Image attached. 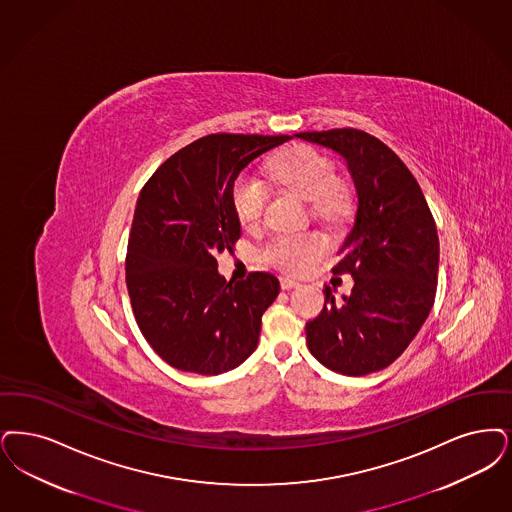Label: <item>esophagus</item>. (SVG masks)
I'll return each instance as SVG.
<instances>
[{
    "label": "esophagus",
    "instance_id": "esophagus-1",
    "mask_svg": "<svg viewBox=\"0 0 512 512\" xmlns=\"http://www.w3.org/2000/svg\"><path fill=\"white\" fill-rule=\"evenodd\" d=\"M280 286H282V289L289 291V289H293V287H299V282L293 280V278H289V276H284V278L280 280Z\"/></svg>",
    "mask_w": 512,
    "mask_h": 512
}]
</instances>
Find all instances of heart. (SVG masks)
<instances>
[{
  "label": "heart",
  "instance_id": "1",
  "mask_svg": "<svg viewBox=\"0 0 512 512\" xmlns=\"http://www.w3.org/2000/svg\"><path fill=\"white\" fill-rule=\"evenodd\" d=\"M274 179L286 184L301 198L314 202V209L329 221L341 219L347 213V194L335 183V167L326 156L312 148H297L278 156L270 164ZM266 184L244 173L232 190L234 209L244 225H255L266 202ZM328 253V242L318 234H280L272 238L263 257L268 263L289 272H305Z\"/></svg>",
  "mask_w": 512,
  "mask_h": 512
}]
</instances>
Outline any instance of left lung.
Returning a JSON list of instances; mask_svg holds the SVG:
<instances>
[{"mask_svg": "<svg viewBox=\"0 0 512 512\" xmlns=\"http://www.w3.org/2000/svg\"><path fill=\"white\" fill-rule=\"evenodd\" d=\"M335 152L358 196L354 225L333 274L350 272L354 287L307 322L308 350L326 368L366 375L390 366L413 341L434 305L440 244L421 186L406 164L360 129L297 133Z\"/></svg>", "mask_w": 512, "mask_h": 512, "instance_id": "left-lung-1", "label": "left lung"}]
</instances>
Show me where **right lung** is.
I'll list each match as a JSON object with an SVG mask.
<instances>
[{
	"mask_svg": "<svg viewBox=\"0 0 512 512\" xmlns=\"http://www.w3.org/2000/svg\"><path fill=\"white\" fill-rule=\"evenodd\" d=\"M286 135H207L144 184L129 234L125 282L139 329L169 366L198 375L238 368L259 343L280 293L270 272L226 282L217 257L242 234L234 181Z\"/></svg>",
	"mask_w": 512,
	"mask_h": 512,
	"instance_id": "add662e5",
	"label": "right lung"
}]
</instances>
